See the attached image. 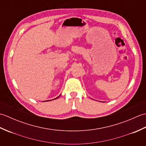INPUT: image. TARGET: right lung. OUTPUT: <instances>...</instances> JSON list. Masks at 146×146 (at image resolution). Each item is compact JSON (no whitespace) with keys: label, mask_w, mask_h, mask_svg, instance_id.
Listing matches in <instances>:
<instances>
[{"label":"right lung","mask_w":146,"mask_h":146,"mask_svg":"<svg viewBox=\"0 0 146 146\" xmlns=\"http://www.w3.org/2000/svg\"><path fill=\"white\" fill-rule=\"evenodd\" d=\"M60 96H59V97H56V98H54V99H57L58 98L60 97ZM54 99H52V100H54ZM48 101H50V100H48ZM44 102H47V101H44Z\"/></svg>","instance_id":"1"}]
</instances>
